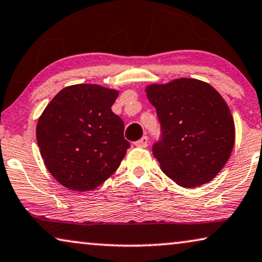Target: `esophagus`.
I'll list each match as a JSON object with an SVG mask.
<instances>
[{"mask_svg":"<svg viewBox=\"0 0 262 262\" xmlns=\"http://www.w3.org/2000/svg\"><path fill=\"white\" fill-rule=\"evenodd\" d=\"M135 146L141 147V148H145V147L148 146V138H147V136H142L139 141L135 142Z\"/></svg>","mask_w":262,"mask_h":262,"instance_id":"obj_1","label":"esophagus"}]
</instances>
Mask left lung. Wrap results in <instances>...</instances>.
Wrapping results in <instances>:
<instances>
[{
    "label": "left lung",
    "mask_w": 262,
    "mask_h": 262,
    "mask_svg": "<svg viewBox=\"0 0 262 262\" xmlns=\"http://www.w3.org/2000/svg\"><path fill=\"white\" fill-rule=\"evenodd\" d=\"M161 138L153 145L160 168L183 187L209 183L229 159L235 124L226 101L210 84L179 78L146 88Z\"/></svg>",
    "instance_id": "1"
}]
</instances>
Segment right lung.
<instances>
[{
    "label": "right lung",
    "mask_w": 262,
    "mask_h": 262,
    "mask_svg": "<svg viewBox=\"0 0 262 262\" xmlns=\"http://www.w3.org/2000/svg\"><path fill=\"white\" fill-rule=\"evenodd\" d=\"M119 91L97 84L66 86L54 96L36 124L40 154L66 189L90 191L119 168L130 145L124 123L112 112Z\"/></svg>",
    "instance_id": "add662e5"
}]
</instances>
